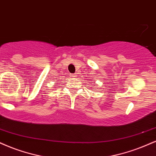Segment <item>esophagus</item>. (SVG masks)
I'll return each instance as SVG.
<instances>
[{
    "mask_svg": "<svg viewBox=\"0 0 156 156\" xmlns=\"http://www.w3.org/2000/svg\"><path fill=\"white\" fill-rule=\"evenodd\" d=\"M76 74H70V77L71 78H75V77H76Z\"/></svg>",
    "mask_w": 156,
    "mask_h": 156,
    "instance_id": "obj_1",
    "label": "esophagus"
}]
</instances>
